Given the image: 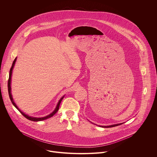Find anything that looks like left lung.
<instances>
[{
  "mask_svg": "<svg viewBox=\"0 0 157 157\" xmlns=\"http://www.w3.org/2000/svg\"><path fill=\"white\" fill-rule=\"evenodd\" d=\"M124 123H120V124H113V125H107V126H102V125H99V127H104V128H110V127H116V126H118L119 125H121Z\"/></svg>",
  "mask_w": 157,
  "mask_h": 157,
  "instance_id": "left-lung-1",
  "label": "left lung"
}]
</instances>
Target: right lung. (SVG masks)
<instances>
[{
  "instance_id": "obj_1",
  "label": "right lung",
  "mask_w": 157,
  "mask_h": 157,
  "mask_svg": "<svg viewBox=\"0 0 157 157\" xmlns=\"http://www.w3.org/2000/svg\"><path fill=\"white\" fill-rule=\"evenodd\" d=\"M17 58V57H16V58H15L14 61H13V63H12V67H11V68H10V70L9 78V81H8V91H9V98H10V101H11V102H12V104L15 106V108H16L18 111H20V113L22 115H23L25 117H26L27 119H29V120H30V121H35V122L41 121L46 120V119H49V118H50V117H53V116H54V115L57 113V112H58V109H59V107L60 103H61V101L63 100V98L64 97V96H62V97L60 98V99L59 100V101H58V104H57V105H56V107H55V110L52 112V113L51 114H50L49 115H48V116H45V117H35L29 116H28L27 114H25L24 113H23V112H22V111H21V110H20V109L17 107V105H16V104L15 103V102H14V101H13V98H12V93H11V79H12V71H13V69L14 65H15V62H16Z\"/></svg>"
}]
</instances>
